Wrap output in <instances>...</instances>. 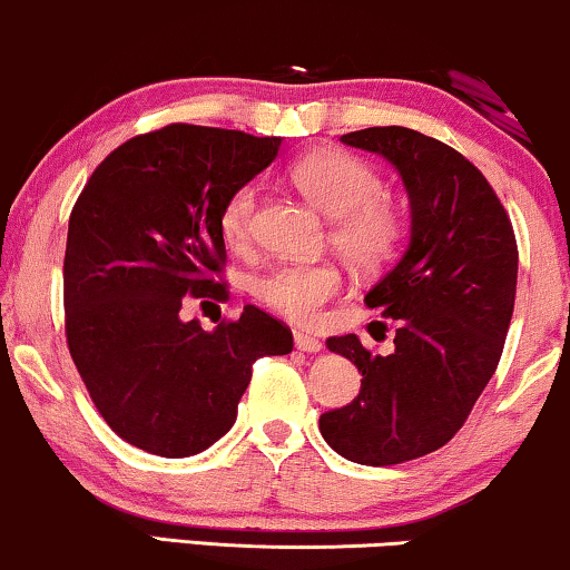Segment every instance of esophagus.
I'll return each mask as SVG.
<instances>
[{"label":"esophagus","mask_w":570,"mask_h":570,"mask_svg":"<svg viewBox=\"0 0 570 570\" xmlns=\"http://www.w3.org/2000/svg\"><path fill=\"white\" fill-rule=\"evenodd\" d=\"M293 340H295V347H298L301 353H318V350L324 347L322 340L311 337V334H303V332H295Z\"/></svg>","instance_id":"esophagus-1"}]
</instances>
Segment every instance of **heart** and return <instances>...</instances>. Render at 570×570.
I'll return each instance as SVG.
<instances>
[{"label":"heart","instance_id":"heart-1","mask_svg":"<svg viewBox=\"0 0 570 570\" xmlns=\"http://www.w3.org/2000/svg\"><path fill=\"white\" fill-rule=\"evenodd\" d=\"M291 178L314 205L334 217L332 240L355 267H379L402 238V217L381 199V176L368 163L342 150H314L293 163ZM256 186L246 184L225 199L220 233L230 248L252 236ZM342 275L332 262H285L254 277L252 293L295 324H314L340 293Z\"/></svg>","mask_w":570,"mask_h":570}]
</instances>
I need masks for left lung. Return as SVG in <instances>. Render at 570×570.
I'll return each mask as SVG.
<instances>
[{
  "instance_id": "left-lung-1",
  "label": "left lung",
  "mask_w": 570,
  "mask_h": 570,
  "mask_svg": "<svg viewBox=\"0 0 570 570\" xmlns=\"http://www.w3.org/2000/svg\"><path fill=\"white\" fill-rule=\"evenodd\" d=\"M376 153L410 199V244L365 293L394 318V350L373 355L355 334L330 337L355 363L361 394L324 412L318 431L340 456L386 466L441 449L493 379L517 298L519 252L509 215L485 176L454 147L407 127L350 131Z\"/></svg>"
}]
</instances>
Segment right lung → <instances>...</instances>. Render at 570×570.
I'll return each mask as SVG.
<instances>
[{
    "mask_svg": "<svg viewBox=\"0 0 570 570\" xmlns=\"http://www.w3.org/2000/svg\"><path fill=\"white\" fill-rule=\"evenodd\" d=\"M279 137L170 124L131 137L92 170L69 217L67 345L114 433L181 459L230 431L262 355L293 334L262 308L205 332L184 295L223 298L220 209L277 158Z\"/></svg>",
    "mask_w": 570,
    "mask_h": 570,
    "instance_id": "1",
    "label": "right lung"
}]
</instances>
